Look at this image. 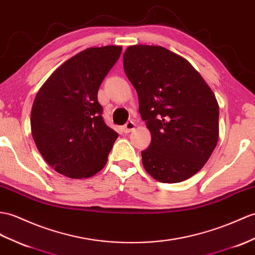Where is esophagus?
Returning <instances> with one entry per match:
<instances>
[{"label":"esophagus","mask_w":255,"mask_h":255,"mask_svg":"<svg viewBox=\"0 0 255 255\" xmlns=\"http://www.w3.org/2000/svg\"><path fill=\"white\" fill-rule=\"evenodd\" d=\"M134 127H135V124L133 123V122H127L125 125H124V127H123V131L125 132V133H129L130 131H132V130L134 129Z\"/></svg>","instance_id":"34e87169"}]
</instances>
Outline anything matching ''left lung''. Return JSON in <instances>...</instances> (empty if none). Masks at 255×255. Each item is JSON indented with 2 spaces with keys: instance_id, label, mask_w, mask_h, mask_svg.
I'll return each instance as SVG.
<instances>
[{
  "instance_id": "left-lung-1",
  "label": "left lung",
  "mask_w": 255,
  "mask_h": 255,
  "mask_svg": "<svg viewBox=\"0 0 255 255\" xmlns=\"http://www.w3.org/2000/svg\"><path fill=\"white\" fill-rule=\"evenodd\" d=\"M124 70L152 137L141 152L144 169L159 182L190 178L217 144L220 109L214 93L190 63L163 46H128Z\"/></svg>"
}]
</instances>
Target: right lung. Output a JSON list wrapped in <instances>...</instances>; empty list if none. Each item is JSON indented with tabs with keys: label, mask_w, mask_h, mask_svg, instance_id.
I'll return each mask as SVG.
<instances>
[{
	"label": "right lung",
	"mask_w": 255,
	"mask_h": 255,
	"mask_svg": "<svg viewBox=\"0 0 255 255\" xmlns=\"http://www.w3.org/2000/svg\"><path fill=\"white\" fill-rule=\"evenodd\" d=\"M122 46L89 47L61 65L35 96L31 133L57 173L80 179L102 169L118 133L106 126L98 91Z\"/></svg>",
	"instance_id": "add662e5"
}]
</instances>
